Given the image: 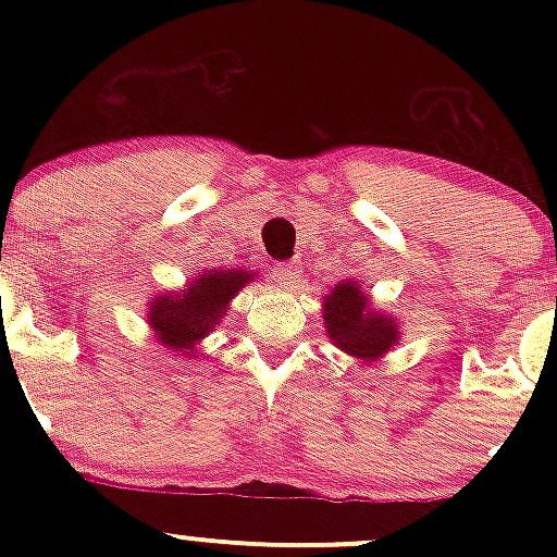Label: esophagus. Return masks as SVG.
<instances>
[{"label": "esophagus", "mask_w": 557, "mask_h": 557, "mask_svg": "<svg viewBox=\"0 0 557 557\" xmlns=\"http://www.w3.org/2000/svg\"><path fill=\"white\" fill-rule=\"evenodd\" d=\"M272 277L277 280L280 285H296L300 277V270L296 261H277V264L272 267Z\"/></svg>", "instance_id": "esophagus-1"}]
</instances>
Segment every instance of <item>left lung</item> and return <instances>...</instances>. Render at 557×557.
Segmentation results:
<instances>
[{"label":"left lung","instance_id":"left-lung-1","mask_svg":"<svg viewBox=\"0 0 557 557\" xmlns=\"http://www.w3.org/2000/svg\"><path fill=\"white\" fill-rule=\"evenodd\" d=\"M322 322L330 341L361 361L382 359L400 337V324L395 317L369 309V298L354 280H343L332 287L324 298Z\"/></svg>","mask_w":557,"mask_h":557}]
</instances>
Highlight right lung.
Returning a JSON list of instances; mask_svg holds the SVG:
<instances>
[{
  "mask_svg": "<svg viewBox=\"0 0 557 557\" xmlns=\"http://www.w3.org/2000/svg\"><path fill=\"white\" fill-rule=\"evenodd\" d=\"M248 280H253V272L212 270L196 274L183 290L162 293L151 300L146 322L164 348L175 350L177 356H190L225 319L230 300L248 285Z\"/></svg>",
  "mask_w": 557,
  "mask_h": 557,
  "instance_id": "obj_1",
  "label": "right lung"
}]
</instances>
